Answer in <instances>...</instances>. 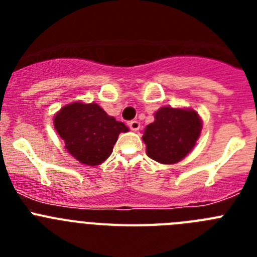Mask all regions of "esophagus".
<instances>
[{"instance_id": "1", "label": "esophagus", "mask_w": 257, "mask_h": 257, "mask_svg": "<svg viewBox=\"0 0 257 257\" xmlns=\"http://www.w3.org/2000/svg\"><path fill=\"white\" fill-rule=\"evenodd\" d=\"M128 127H130L133 131H138L140 128V122L136 121V119H133V121L128 122Z\"/></svg>"}]
</instances>
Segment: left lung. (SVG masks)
I'll return each instance as SVG.
<instances>
[{
  "mask_svg": "<svg viewBox=\"0 0 257 257\" xmlns=\"http://www.w3.org/2000/svg\"><path fill=\"white\" fill-rule=\"evenodd\" d=\"M156 121L145 127L143 140L149 158L165 165L181 161L193 149L201 134L202 122L192 109L162 106Z\"/></svg>",
  "mask_w": 257,
  "mask_h": 257,
  "instance_id": "left-lung-1",
  "label": "left lung"
}]
</instances>
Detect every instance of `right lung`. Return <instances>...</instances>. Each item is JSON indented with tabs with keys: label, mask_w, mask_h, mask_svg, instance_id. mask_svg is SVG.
Returning a JSON list of instances; mask_svg holds the SVG:
<instances>
[{
	"label": "right lung",
	"mask_w": 257,
	"mask_h": 257,
	"mask_svg": "<svg viewBox=\"0 0 257 257\" xmlns=\"http://www.w3.org/2000/svg\"><path fill=\"white\" fill-rule=\"evenodd\" d=\"M54 126L68 152L88 166L104 162L112 154L119 133L128 131L124 123L109 117L95 103L63 106L54 118Z\"/></svg>",
	"instance_id": "1"
}]
</instances>
